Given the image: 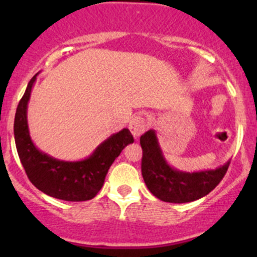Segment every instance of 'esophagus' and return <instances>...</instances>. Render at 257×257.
Returning a JSON list of instances; mask_svg holds the SVG:
<instances>
[{"mask_svg":"<svg viewBox=\"0 0 257 257\" xmlns=\"http://www.w3.org/2000/svg\"><path fill=\"white\" fill-rule=\"evenodd\" d=\"M146 126H147L146 120L141 116L133 117V118L131 119V122H129V131H131L132 135L135 139L140 137V135L145 132Z\"/></svg>","mask_w":257,"mask_h":257,"instance_id":"1","label":"esophagus"}]
</instances>
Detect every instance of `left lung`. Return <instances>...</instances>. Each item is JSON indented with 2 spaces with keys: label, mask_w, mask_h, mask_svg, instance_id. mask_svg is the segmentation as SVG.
I'll use <instances>...</instances> for the list:
<instances>
[{
  "label": "left lung",
  "mask_w": 257,
  "mask_h": 257,
  "mask_svg": "<svg viewBox=\"0 0 257 257\" xmlns=\"http://www.w3.org/2000/svg\"><path fill=\"white\" fill-rule=\"evenodd\" d=\"M143 149L141 173L153 196L168 203H188L204 197L214 190L228 169L229 161L216 169L202 172H180L170 167L159 146L157 134L150 129L141 135Z\"/></svg>",
  "instance_id": "obj_1"
}]
</instances>
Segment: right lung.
<instances>
[{
  "instance_id": "1",
  "label": "right lung",
  "mask_w": 257,
  "mask_h": 257,
  "mask_svg": "<svg viewBox=\"0 0 257 257\" xmlns=\"http://www.w3.org/2000/svg\"><path fill=\"white\" fill-rule=\"evenodd\" d=\"M38 75V73H37ZM37 75L30 79L17 107L14 139L20 162L32 185L53 198L83 202L96 196L104 185L106 174L126 145L134 143L129 129L112 134L82 161H60L37 149L28 125V104Z\"/></svg>"
}]
</instances>
